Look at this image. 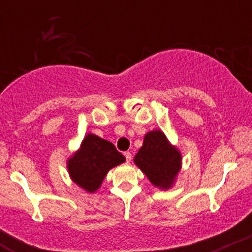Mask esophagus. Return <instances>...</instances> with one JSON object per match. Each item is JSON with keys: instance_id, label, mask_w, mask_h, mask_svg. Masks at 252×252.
<instances>
[{"instance_id": "34e87169", "label": "esophagus", "mask_w": 252, "mask_h": 252, "mask_svg": "<svg viewBox=\"0 0 252 252\" xmlns=\"http://www.w3.org/2000/svg\"><path fill=\"white\" fill-rule=\"evenodd\" d=\"M124 156H126V162H130V161H131V158H132L131 153H130V152H126V153H124Z\"/></svg>"}]
</instances>
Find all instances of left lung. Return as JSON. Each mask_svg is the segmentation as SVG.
Returning a JSON list of instances; mask_svg holds the SVG:
<instances>
[{"label":"left lung","mask_w":252,"mask_h":252,"mask_svg":"<svg viewBox=\"0 0 252 252\" xmlns=\"http://www.w3.org/2000/svg\"><path fill=\"white\" fill-rule=\"evenodd\" d=\"M150 182L156 187L169 189L181 167V155L172 147L160 130L150 131L144 136L143 146L134 158Z\"/></svg>","instance_id":"obj_1"}]
</instances>
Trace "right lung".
Listing matches in <instances>:
<instances>
[{
    "instance_id": "add662e5",
    "label": "right lung",
    "mask_w": 252,
    "mask_h": 252,
    "mask_svg": "<svg viewBox=\"0 0 252 252\" xmlns=\"http://www.w3.org/2000/svg\"><path fill=\"white\" fill-rule=\"evenodd\" d=\"M124 161L126 158L111 142L89 134L80 149L68 160L67 167L72 180L86 192L94 193L99 189L109 170Z\"/></svg>"
}]
</instances>
